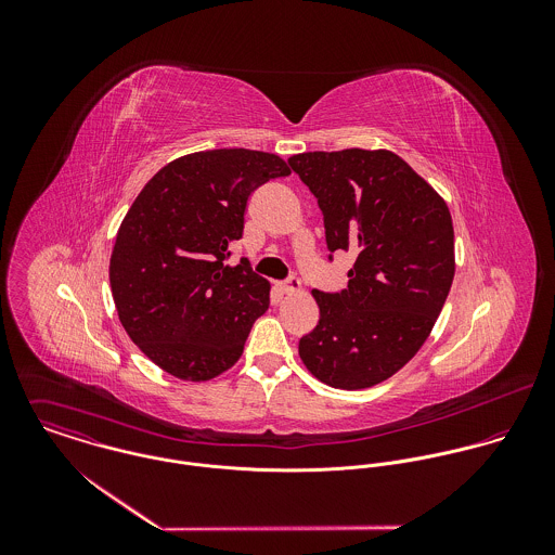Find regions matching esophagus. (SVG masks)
<instances>
[{"mask_svg": "<svg viewBox=\"0 0 555 555\" xmlns=\"http://www.w3.org/2000/svg\"><path fill=\"white\" fill-rule=\"evenodd\" d=\"M278 291H280L282 295H297V293H301V282H299V280L280 282V284H278Z\"/></svg>", "mask_w": 555, "mask_h": 555, "instance_id": "obj_1", "label": "esophagus"}]
</instances>
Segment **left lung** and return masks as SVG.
Segmentation results:
<instances>
[{
  "label": "left lung",
  "instance_id": "obj_1",
  "mask_svg": "<svg viewBox=\"0 0 555 555\" xmlns=\"http://www.w3.org/2000/svg\"><path fill=\"white\" fill-rule=\"evenodd\" d=\"M324 216L331 251L357 254L348 288L312 291L320 318L301 337L308 372L333 389H367L425 344L455 278L447 201L389 150L306 152L288 158Z\"/></svg>",
  "mask_w": 555,
  "mask_h": 555
}]
</instances>
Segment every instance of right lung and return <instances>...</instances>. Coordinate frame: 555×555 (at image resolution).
<instances>
[{"label": "right lung", "instance_id": "1", "mask_svg": "<svg viewBox=\"0 0 555 555\" xmlns=\"http://www.w3.org/2000/svg\"><path fill=\"white\" fill-rule=\"evenodd\" d=\"M286 175L275 154L196 152L162 166L134 198L111 251V293L130 339L166 374L205 383L243 354L271 284L247 260H224L251 192Z\"/></svg>", "mask_w": 555, "mask_h": 555}]
</instances>
